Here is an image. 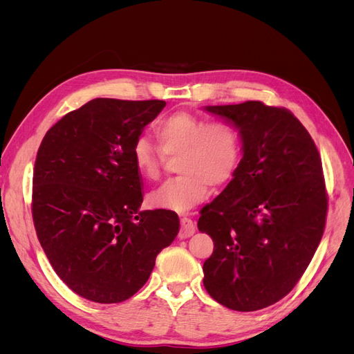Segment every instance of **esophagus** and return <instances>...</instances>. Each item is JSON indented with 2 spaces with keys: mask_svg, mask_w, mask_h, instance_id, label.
Masks as SVG:
<instances>
[{
  "mask_svg": "<svg viewBox=\"0 0 354 354\" xmlns=\"http://www.w3.org/2000/svg\"><path fill=\"white\" fill-rule=\"evenodd\" d=\"M180 221H181V226H180V232H178V238L180 239L190 238L192 234L195 233V224H194V221H192L187 217H183Z\"/></svg>",
  "mask_w": 354,
  "mask_h": 354,
  "instance_id": "esophagus-1",
  "label": "esophagus"
}]
</instances>
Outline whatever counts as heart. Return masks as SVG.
Masks as SVG:
<instances>
[{"instance_id":"obj_1","label":"heart","mask_w":354,"mask_h":354,"mask_svg":"<svg viewBox=\"0 0 354 354\" xmlns=\"http://www.w3.org/2000/svg\"><path fill=\"white\" fill-rule=\"evenodd\" d=\"M158 145L138 136L131 147L133 164L146 180H158L167 156H176L180 176L167 180L149 196L152 207L186 212L208 195V185H226L238 168L241 136L226 121L208 122L189 112H176L155 127Z\"/></svg>"}]
</instances>
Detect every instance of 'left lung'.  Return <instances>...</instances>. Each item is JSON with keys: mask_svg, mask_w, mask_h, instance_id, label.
Returning a JSON list of instances; mask_svg holds the SVG:
<instances>
[{"mask_svg": "<svg viewBox=\"0 0 354 354\" xmlns=\"http://www.w3.org/2000/svg\"><path fill=\"white\" fill-rule=\"evenodd\" d=\"M207 111L238 128L243 156L226 189L201 209L198 229L214 241L203 286L224 307L254 312L292 291L322 239V159L285 108L250 100Z\"/></svg>", "mask_w": 354, "mask_h": 354, "instance_id": "1", "label": "left lung"}]
</instances>
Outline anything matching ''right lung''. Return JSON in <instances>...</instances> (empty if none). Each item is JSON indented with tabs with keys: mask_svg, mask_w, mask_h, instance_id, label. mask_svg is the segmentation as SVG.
<instances>
[{
	"mask_svg": "<svg viewBox=\"0 0 354 354\" xmlns=\"http://www.w3.org/2000/svg\"><path fill=\"white\" fill-rule=\"evenodd\" d=\"M164 100L94 99L53 125L38 149L32 218L60 279L100 304L125 301L177 236L174 211H140L131 147Z\"/></svg>",
	"mask_w": 354,
	"mask_h": 354,
	"instance_id": "obj_1",
	"label": "right lung"
}]
</instances>
